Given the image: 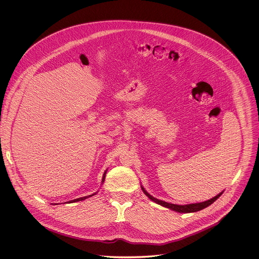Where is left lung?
<instances>
[{"label":"left lung","mask_w":259,"mask_h":259,"mask_svg":"<svg viewBox=\"0 0 259 259\" xmlns=\"http://www.w3.org/2000/svg\"><path fill=\"white\" fill-rule=\"evenodd\" d=\"M142 189L143 191L145 192V194L148 196V198L154 202H156L157 204H160L164 207H167V208H170L171 210H175V211H178V212H181V213H188V212H195V211H199L207 206H209L211 203H213L222 193L223 191L221 192L220 194H218L217 196L212 197L211 199H208L206 201H203V202H199V203H191V204H185V205H180V204H172V203H169V202H165V201H162V200H159L157 198H154L153 196H151L149 193H148L146 191V189L142 186Z\"/></svg>","instance_id":"obj_1"}]
</instances>
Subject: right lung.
I'll return each instance as SVG.
<instances>
[{"label": "right lung", "instance_id": "obj_1", "mask_svg": "<svg viewBox=\"0 0 259 259\" xmlns=\"http://www.w3.org/2000/svg\"><path fill=\"white\" fill-rule=\"evenodd\" d=\"M106 174H107V171H105V174H104V177H103V181H102V183H104V182H105V179H106ZM94 194H96V193H94ZM94 194H92V195H88V196H83V197H79V198L73 199V200H70V201H69V203H72V202H76V201H80V200H83V199H85V198H88V197H90V196H93Z\"/></svg>", "mask_w": 259, "mask_h": 259}]
</instances>
